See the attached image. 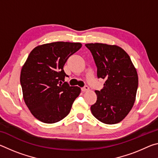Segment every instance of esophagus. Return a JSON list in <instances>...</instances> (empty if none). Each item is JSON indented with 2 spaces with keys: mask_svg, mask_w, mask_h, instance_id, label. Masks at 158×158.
<instances>
[{
  "mask_svg": "<svg viewBox=\"0 0 158 158\" xmlns=\"http://www.w3.org/2000/svg\"><path fill=\"white\" fill-rule=\"evenodd\" d=\"M89 90V87L88 86V85H85L84 87L81 88V90L83 92H85V91H87V90Z\"/></svg>",
  "mask_w": 158,
  "mask_h": 158,
  "instance_id": "esophagus-1",
  "label": "esophagus"
}]
</instances>
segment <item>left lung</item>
I'll return each mask as SVG.
<instances>
[{
	"instance_id": "left-lung-1",
	"label": "left lung",
	"mask_w": 158,
	"mask_h": 158,
	"mask_svg": "<svg viewBox=\"0 0 158 158\" xmlns=\"http://www.w3.org/2000/svg\"><path fill=\"white\" fill-rule=\"evenodd\" d=\"M97 66L104 87L95 90L97 101L90 106L93 116L105 124H116L129 114L135 103L138 74L129 55L117 45L85 44Z\"/></svg>"
}]
</instances>
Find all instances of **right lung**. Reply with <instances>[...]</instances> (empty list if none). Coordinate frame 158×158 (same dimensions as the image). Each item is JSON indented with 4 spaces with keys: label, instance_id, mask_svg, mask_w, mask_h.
Segmentation results:
<instances>
[{
    "label": "right lung",
    "instance_id": "add662e5",
    "mask_svg": "<svg viewBox=\"0 0 158 158\" xmlns=\"http://www.w3.org/2000/svg\"><path fill=\"white\" fill-rule=\"evenodd\" d=\"M80 42H56L39 45L31 51L21 68L23 98L31 113L44 123H54L68 116L81 93L69 86L63 70L68 58L77 52Z\"/></svg>",
    "mask_w": 158,
    "mask_h": 158
}]
</instances>
